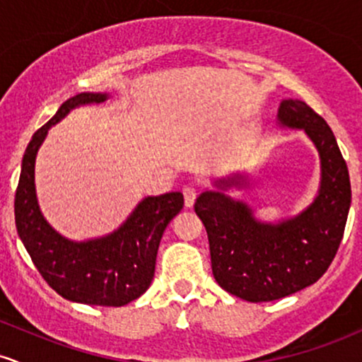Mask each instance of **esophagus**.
<instances>
[{
  "mask_svg": "<svg viewBox=\"0 0 362 362\" xmlns=\"http://www.w3.org/2000/svg\"><path fill=\"white\" fill-rule=\"evenodd\" d=\"M182 194H184L185 206L187 207H192L195 197H197V189H195V185H190V184L185 185L184 189H182Z\"/></svg>",
  "mask_w": 362,
  "mask_h": 362,
  "instance_id": "1",
  "label": "esophagus"
}]
</instances>
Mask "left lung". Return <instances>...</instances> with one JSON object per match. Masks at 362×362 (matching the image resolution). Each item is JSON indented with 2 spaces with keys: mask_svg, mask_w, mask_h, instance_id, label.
<instances>
[{
  "mask_svg": "<svg viewBox=\"0 0 362 362\" xmlns=\"http://www.w3.org/2000/svg\"><path fill=\"white\" fill-rule=\"evenodd\" d=\"M279 120L305 129L322 158L320 194L305 213L279 224H260L243 202L221 192L201 194L194 204L209 238L216 282L250 303L281 300L315 284L339 250L351 207L346 160L325 119L305 102L284 100Z\"/></svg>",
  "mask_w": 362,
  "mask_h": 362,
  "instance_id": "left-lung-1",
  "label": "left lung"
}]
</instances>
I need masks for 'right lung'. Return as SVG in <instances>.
I'll list each match as a JSON object with an SVG mask.
<instances>
[{
    "label": "right lung",
    "mask_w": 362,
    "mask_h": 362,
    "mask_svg": "<svg viewBox=\"0 0 362 362\" xmlns=\"http://www.w3.org/2000/svg\"><path fill=\"white\" fill-rule=\"evenodd\" d=\"M103 93H80L59 107L37 129L22 160L15 192V223L32 262L51 288L69 301L95 306H124L139 298L155 276L156 253L165 228L184 207V195L146 197L115 233L91 242L62 238L40 214L35 197L37 149L49 127L80 105L100 103Z\"/></svg>",
    "instance_id": "right-lung-1"
}]
</instances>
